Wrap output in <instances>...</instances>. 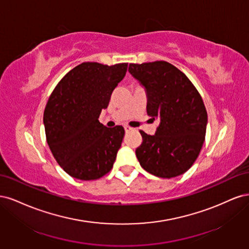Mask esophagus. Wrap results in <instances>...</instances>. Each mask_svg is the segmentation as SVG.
Wrapping results in <instances>:
<instances>
[{"instance_id":"34e87169","label":"esophagus","mask_w":249,"mask_h":249,"mask_svg":"<svg viewBox=\"0 0 249 249\" xmlns=\"http://www.w3.org/2000/svg\"><path fill=\"white\" fill-rule=\"evenodd\" d=\"M133 129L131 126H129V125H125L124 126V131H125V133H127V132H131Z\"/></svg>"}]
</instances>
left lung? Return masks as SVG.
<instances>
[{
    "label": "left lung",
    "mask_w": 249,
    "mask_h": 249,
    "mask_svg": "<svg viewBox=\"0 0 249 249\" xmlns=\"http://www.w3.org/2000/svg\"><path fill=\"white\" fill-rule=\"evenodd\" d=\"M129 72L145 90L147 114L160 120L155 135L140 131L136 156L141 167L164 178L183 175L205 141L208 115L200 94L185 73L166 61L132 63Z\"/></svg>",
    "instance_id": "obj_1"
}]
</instances>
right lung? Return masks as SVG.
<instances>
[{
    "mask_svg": "<svg viewBox=\"0 0 249 249\" xmlns=\"http://www.w3.org/2000/svg\"><path fill=\"white\" fill-rule=\"evenodd\" d=\"M127 63L84 62L67 72L51 94L43 124L51 152L74 178H100L113 167L122 146V125L108 129L99 120Z\"/></svg>",
    "mask_w": 249,
    "mask_h": 249,
    "instance_id": "right-lung-1",
    "label": "right lung"
}]
</instances>
